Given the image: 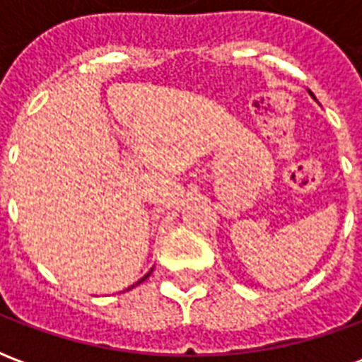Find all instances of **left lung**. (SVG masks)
Returning <instances> with one entry per match:
<instances>
[{
	"label": "left lung",
	"mask_w": 362,
	"mask_h": 362,
	"mask_svg": "<svg viewBox=\"0 0 362 362\" xmlns=\"http://www.w3.org/2000/svg\"><path fill=\"white\" fill-rule=\"evenodd\" d=\"M308 93H310V90H308ZM310 96H314V95H312V93H310Z\"/></svg>",
	"instance_id": "obj_1"
}]
</instances>
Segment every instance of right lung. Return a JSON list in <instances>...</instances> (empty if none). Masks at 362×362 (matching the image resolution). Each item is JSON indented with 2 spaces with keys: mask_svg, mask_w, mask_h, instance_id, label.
Instances as JSON below:
<instances>
[{
  "mask_svg": "<svg viewBox=\"0 0 362 362\" xmlns=\"http://www.w3.org/2000/svg\"><path fill=\"white\" fill-rule=\"evenodd\" d=\"M151 272H153V269H151ZM151 272L147 273V275H145V277H143V279H139V281H137V283H135V285H139V283H141V281H145V279H147V277H149V275H151ZM135 285H132V287H135ZM132 287H129V288H132ZM129 288H127V291H129Z\"/></svg>",
  "mask_w": 362,
  "mask_h": 362,
  "instance_id": "add662e5",
  "label": "right lung"
}]
</instances>
